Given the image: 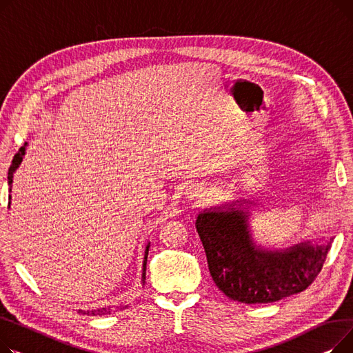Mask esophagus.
Segmentation results:
<instances>
[{"label":"esophagus","instance_id":"esophagus-1","mask_svg":"<svg viewBox=\"0 0 353 353\" xmlns=\"http://www.w3.org/2000/svg\"><path fill=\"white\" fill-rule=\"evenodd\" d=\"M186 196L190 199H203L205 196H208V191H206L203 186L192 183L186 188Z\"/></svg>","mask_w":353,"mask_h":353}]
</instances>
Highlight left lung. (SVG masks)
<instances>
[{"instance_id": "left-lung-1", "label": "left lung", "mask_w": 353, "mask_h": 353, "mask_svg": "<svg viewBox=\"0 0 353 353\" xmlns=\"http://www.w3.org/2000/svg\"><path fill=\"white\" fill-rule=\"evenodd\" d=\"M239 211L199 214L196 231L215 285L234 301L269 303L302 292L319 275L329 245L301 243L283 252L259 250Z\"/></svg>"}]
</instances>
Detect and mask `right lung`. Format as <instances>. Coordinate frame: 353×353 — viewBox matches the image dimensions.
Wrapping results in <instances>:
<instances>
[{
    "label": "right lung",
    "mask_w": 353,
    "mask_h": 353,
    "mask_svg": "<svg viewBox=\"0 0 353 353\" xmlns=\"http://www.w3.org/2000/svg\"><path fill=\"white\" fill-rule=\"evenodd\" d=\"M24 151H26V147H21L19 151L14 155L12 158V162L8 168V185L12 183V175H14V171L18 168V165L21 163V161H23V155H24ZM11 199V196L8 198ZM10 205V202H8ZM148 251H150V246H147V250H145V256H143V266H142V281H145V272H147V259H148ZM121 307H125V306H121ZM111 312H114V309L111 306H107V307H99V309H94V310H82V314L84 315H88V316H102V315H110Z\"/></svg>",
    "instance_id": "obj_1"
}]
</instances>
